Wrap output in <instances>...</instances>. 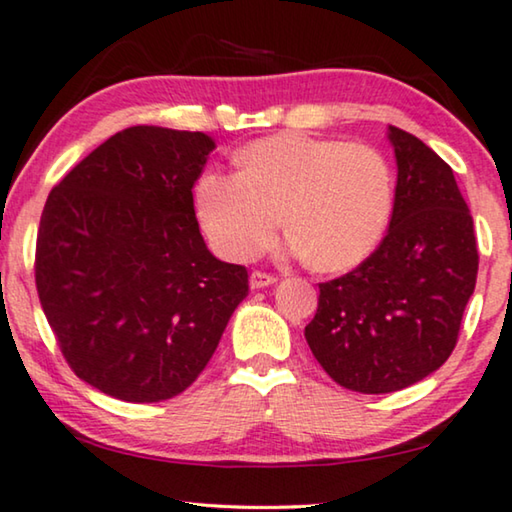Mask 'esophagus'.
<instances>
[{"instance_id": "obj_1", "label": "esophagus", "mask_w": 512, "mask_h": 512, "mask_svg": "<svg viewBox=\"0 0 512 512\" xmlns=\"http://www.w3.org/2000/svg\"><path fill=\"white\" fill-rule=\"evenodd\" d=\"M272 284H277V277H274V274H268V272H251V277H249V286L251 288H265V286H272Z\"/></svg>"}]
</instances>
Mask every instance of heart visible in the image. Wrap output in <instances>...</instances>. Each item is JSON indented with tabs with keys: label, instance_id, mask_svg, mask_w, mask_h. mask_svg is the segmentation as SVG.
Returning a JSON list of instances; mask_svg holds the SVG:
<instances>
[{
	"label": "heart",
	"instance_id": "heart-1",
	"mask_svg": "<svg viewBox=\"0 0 512 512\" xmlns=\"http://www.w3.org/2000/svg\"><path fill=\"white\" fill-rule=\"evenodd\" d=\"M233 164L235 175L203 173L194 184L196 217L228 261L263 251L279 221L291 228L286 251L321 272L358 268L379 247L395 187L374 147L281 131L244 145Z\"/></svg>",
	"mask_w": 512,
	"mask_h": 512
}]
</instances>
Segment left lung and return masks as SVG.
I'll use <instances>...</instances> for the list:
<instances>
[{
    "mask_svg": "<svg viewBox=\"0 0 512 512\" xmlns=\"http://www.w3.org/2000/svg\"><path fill=\"white\" fill-rule=\"evenodd\" d=\"M397 187L379 249L325 281L305 339L332 381L365 395L404 390L457 344L476 288L478 249L453 168L420 138L388 127Z\"/></svg>",
    "mask_w": 512,
    "mask_h": 512,
    "instance_id": "1",
    "label": "left lung"
}]
</instances>
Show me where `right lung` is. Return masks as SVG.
<instances>
[{
  "mask_svg": "<svg viewBox=\"0 0 512 512\" xmlns=\"http://www.w3.org/2000/svg\"><path fill=\"white\" fill-rule=\"evenodd\" d=\"M203 131L131 127L50 191L36 238V291L78 379L152 404L187 390L249 293L242 265L207 249L194 182Z\"/></svg>",
  "mask_w": 512,
  "mask_h": 512,
  "instance_id": "right-lung-1",
  "label": "right lung"
}]
</instances>
